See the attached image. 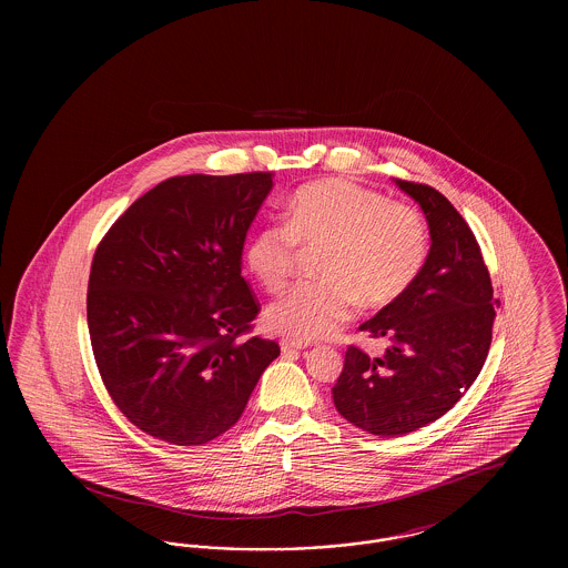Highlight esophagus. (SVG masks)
<instances>
[{
    "instance_id": "obj_1",
    "label": "esophagus",
    "mask_w": 568,
    "mask_h": 568,
    "mask_svg": "<svg viewBox=\"0 0 568 568\" xmlns=\"http://www.w3.org/2000/svg\"><path fill=\"white\" fill-rule=\"evenodd\" d=\"M300 349H304V347L300 343H294V341H283L281 343V352L283 353L300 352Z\"/></svg>"
}]
</instances>
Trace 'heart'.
I'll use <instances>...</instances> for the list:
<instances>
[{
  "mask_svg": "<svg viewBox=\"0 0 568 568\" xmlns=\"http://www.w3.org/2000/svg\"><path fill=\"white\" fill-rule=\"evenodd\" d=\"M297 246L320 248V281L300 283L264 313L266 327L297 343L332 336L357 306L383 308L413 285L428 253L419 213L381 193L329 179L296 191L285 223H264L244 243V264L278 292L296 266Z\"/></svg>",
  "mask_w": 568,
  "mask_h": 568,
  "instance_id": "obj_1",
  "label": "heart"
}]
</instances>
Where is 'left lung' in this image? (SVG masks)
Instances as JSON below:
<instances>
[{
  "mask_svg": "<svg viewBox=\"0 0 568 568\" xmlns=\"http://www.w3.org/2000/svg\"><path fill=\"white\" fill-rule=\"evenodd\" d=\"M424 211L428 257L403 296L359 325L385 341L381 355L349 347L332 387L336 410L364 433L400 436L445 415L486 364L494 290L479 244L438 191L394 181Z\"/></svg>",
  "mask_w": 568,
  "mask_h": 568,
  "instance_id": "left-lung-1",
  "label": "left lung"
}]
</instances>
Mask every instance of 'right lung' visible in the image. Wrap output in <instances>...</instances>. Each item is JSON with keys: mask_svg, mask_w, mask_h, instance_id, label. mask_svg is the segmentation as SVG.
Here are the masks:
<instances>
[{"mask_svg": "<svg viewBox=\"0 0 568 568\" xmlns=\"http://www.w3.org/2000/svg\"><path fill=\"white\" fill-rule=\"evenodd\" d=\"M271 172L174 176L146 191L98 246L87 325L119 410L172 445L230 430L278 345L251 329L257 302L243 271L246 232Z\"/></svg>", "mask_w": 568, "mask_h": 568, "instance_id": "1", "label": "right lung"}]
</instances>
